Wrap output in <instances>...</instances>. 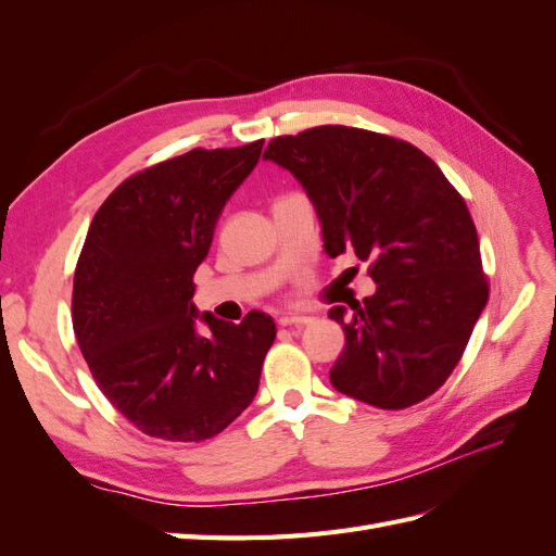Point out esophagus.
I'll list each match as a JSON object with an SVG mask.
<instances>
[{"mask_svg":"<svg viewBox=\"0 0 556 556\" xmlns=\"http://www.w3.org/2000/svg\"><path fill=\"white\" fill-rule=\"evenodd\" d=\"M311 323H313V317H306V315H280L278 317L280 327H306Z\"/></svg>","mask_w":556,"mask_h":556,"instance_id":"esophagus-1","label":"esophagus"}]
</instances>
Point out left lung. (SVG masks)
<instances>
[{"label":"left lung","instance_id":"left-lung-1","mask_svg":"<svg viewBox=\"0 0 556 556\" xmlns=\"http://www.w3.org/2000/svg\"><path fill=\"white\" fill-rule=\"evenodd\" d=\"M264 160L306 188L327 255H355L378 285L350 315L329 311L345 331L331 384L382 410L431 396L490 299L464 197L422 150L359 127L285 134L268 141Z\"/></svg>","mask_w":556,"mask_h":556}]
</instances>
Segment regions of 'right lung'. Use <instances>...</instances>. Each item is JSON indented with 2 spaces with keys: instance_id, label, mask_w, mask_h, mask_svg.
I'll return each mask as SVG.
<instances>
[{
  "instance_id": "obj_1",
  "label": "right lung",
  "mask_w": 556,
  "mask_h": 556,
  "mask_svg": "<svg viewBox=\"0 0 556 556\" xmlns=\"http://www.w3.org/2000/svg\"><path fill=\"white\" fill-rule=\"evenodd\" d=\"M262 146L194 148L129 176L83 243L72 294L78 348L115 410L153 439H213L257 394L274 319L250 311L233 325L204 313L211 336H197L192 278Z\"/></svg>"
}]
</instances>
